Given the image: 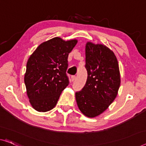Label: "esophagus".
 <instances>
[{
    "instance_id": "1",
    "label": "esophagus",
    "mask_w": 146,
    "mask_h": 146,
    "mask_svg": "<svg viewBox=\"0 0 146 146\" xmlns=\"http://www.w3.org/2000/svg\"><path fill=\"white\" fill-rule=\"evenodd\" d=\"M75 79H76L75 76H72V77H71V80H72V81H74Z\"/></svg>"
}]
</instances>
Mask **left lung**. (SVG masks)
<instances>
[{
  "instance_id": "left-lung-1",
  "label": "left lung",
  "mask_w": 146,
  "mask_h": 146,
  "mask_svg": "<svg viewBox=\"0 0 146 146\" xmlns=\"http://www.w3.org/2000/svg\"><path fill=\"white\" fill-rule=\"evenodd\" d=\"M85 55L88 77L75 98L82 113L94 118L105 111L117 97L121 75L116 56L106 45L88 41Z\"/></svg>"
}]
</instances>
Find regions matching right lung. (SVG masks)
Here are the masks:
<instances>
[{
    "instance_id": "add662e5",
    "label": "right lung",
    "mask_w": 146,
    "mask_h": 146,
    "mask_svg": "<svg viewBox=\"0 0 146 146\" xmlns=\"http://www.w3.org/2000/svg\"><path fill=\"white\" fill-rule=\"evenodd\" d=\"M77 42V39L65 40L57 36L41 43L30 56L24 82L34 110L46 112L56 106L61 93L69 84L67 58Z\"/></svg>"
}]
</instances>
